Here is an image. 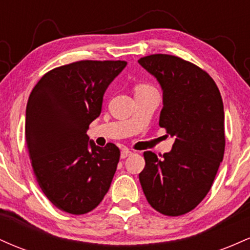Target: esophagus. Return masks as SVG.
<instances>
[{"mask_svg":"<svg viewBox=\"0 0 250 250\" xmlns=\"http://www.w3.org/2000/svg\"><path fill=\"white\" fill-rule=\"evenodd\" d=\"M129 155H131V151L128 150V149H123L121 151V159H127Z\"/></svg>","mask_w":250,"mask_h":250,"instance_id":"34e87169","label":"esophagus"}]
</instances>
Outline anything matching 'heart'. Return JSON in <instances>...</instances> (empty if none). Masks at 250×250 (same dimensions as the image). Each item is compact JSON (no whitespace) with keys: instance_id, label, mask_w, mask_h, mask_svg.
I'll return each mask as SVG.
<instances>
[{"instance_id":"heart-1","label":"heart","mask_w":250,"mask_h":250,"mask_svg":"<svg viewBox=\"0 0 250 250\" xmlns=\"http://www.w3.org/2000/svg\"><path fill=\"white\" fill-rule=\"evenodd\" d=\"M146 89H150V87H149L148 84H143V83H141V84H137L136 87H135V91L146 90Z\"/></svg>"}]
</instances>
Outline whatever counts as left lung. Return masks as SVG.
Returning <instances> with one entry per match:
<instances>
[{
	"instance_id": "1",
	"label": "left lung",
	"mask_w": 250,
	"mask_h": 250,
	"mask_svg": "<svg viewBox=\"0 0 250 250\" xmlns=\"http://www.w3.org/2000/svg\"><path fill=\"white\" fill-rule=\"evenodd\" d=\"M159 82V125L175 142L161 156L145 151L140 183L149 205L168 216L194 209L210 190L225 153V111L214 80L180 57L155 54L139 60Z\"/></svg>"
}]
</instances>
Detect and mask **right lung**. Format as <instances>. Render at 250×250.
<instances>
[{"mask_svg": "<svg viewBox=\"0 0 250 250\" xmlns=\"http://www.w3.org/2000/svg\"><path fill=\"white\" fill-rule=\"evenodd\" d=\"M125 61H79L45 74L25 110V140L39 186L57 208L81 215L107 194L120 160L114 143L99 147L89 125Z\"/></svg>", "mask_w": 250, "mask_h": 250, "instance_id": "1", "label": "right lung"}]
</instances>
